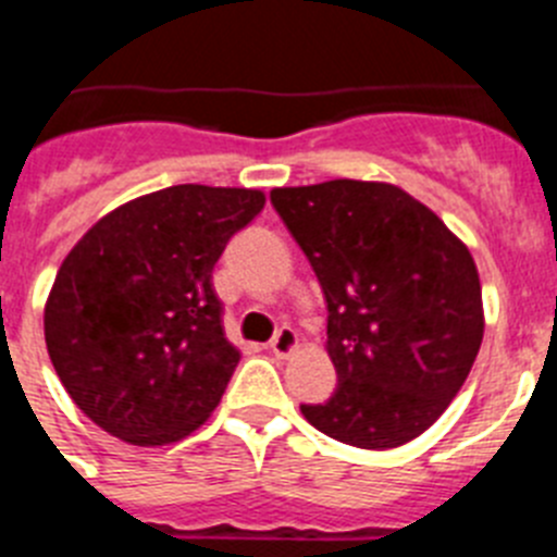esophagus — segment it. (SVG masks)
<instances>
[{
    "label": "esophagus",
    "instance_id": "esophagus-1",
    "mask_svg": "<svg viewBox=\"0 0 557 557\" xmlns=\"http://www.w3.org/2000/svg\"><path fill=\"white\" fill-rule=\"evenodd\" d=\"M298 348V332L289 326H282L278 332H275V337L270 339V351L275 354V357H289V354Z\"/></svg>",
    "mask_w": 557,
    "mask_h": 557
}]
</instances>
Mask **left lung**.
Here are the masks:
<instances>
[{"label":"left lung","instance_id":"obj_1","mask_svg":"<svg viewBox=\"0 0 557 557\" xmlns=\"http://www.w3.org/2000/svg\"><path fill=\"white\" fill-rule=\"evenodd\" d=\"M329 307L337 391L301 405L314 430L357 449H396L430 430L480 351V273L421 200L382 181L270 191Z\"/></svg>","mask_w":557,"mask_h":557}]
</instances>
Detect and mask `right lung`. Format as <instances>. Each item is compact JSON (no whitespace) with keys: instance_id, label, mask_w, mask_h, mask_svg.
<instances>
[{"instance_id":"obj_1","label":"right lung","mask_w":557,"mask_h":557,"mask_svg":"<svg viewBox=\"0 0 557 557\" xmlns=\"http://www.w3.org/2000/svg\"><path fill=\"white\" fill-rule=\"evenodd\" d=\"M264 191L181 184L127 200L69 250L44 307L55 373L108 435L166 446L223 398L239 351L211 270Z\"/></svg>"}]
</instances>
